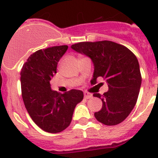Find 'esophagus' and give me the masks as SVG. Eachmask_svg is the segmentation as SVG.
Returning <instances> with one entry per match:
<instances>
[{"label":"esophagus","mask_w":158,"mask_h":158,"mask_svg":"<svg viewBox=\"0 0 158 158\" xmlns=\"http://www.w3.org/2000/svg\"><path fill=\"white\" fill-rule=\"evenodd\" d=\"M84 98L86 99L91 98H92V94H91L88 93V92H84Z\"/></svg>","instance_id":"34e87169"}]
</instances>
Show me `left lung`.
<instances>
[{
	"instance_id": "8db88e82",
	"label": "left lung",
	"mask_w": 158,
	"mask_h": 158,
	"mask_svg": "<svg viewBox=\"0 0 158 158\" xmlns=\"http://www.w3.org/2000/svg\"><path fill=\"white\" fill-rule=\"evenodd\" d=\"M72 49L91 59L94 66L91 84H96L97 79L102 77L109 86L102 96L93 94L102 102V109L94 113L97 120L108 126L123 122L135 106L142 83L135 55L111 41L79 42L72 45Z\"/></svg>"
}]
</instances>
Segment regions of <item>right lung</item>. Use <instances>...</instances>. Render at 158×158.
Returning a JSON list of instances; mask_svg holds the SVG:
<instances>
[{
	"instance_id": "add662e5",
	"label": "right lung",
	"mask_w": 158,
	"mask_h": 158,
	"mask_svg": "<svg viewBox=\"0 0 158 158\" xmlns=\"http://www.w3.org/2000/svg\"><path fill=\"white\" fill-rule=\"evenodd\" d=\"M68 48V45H60L36 51L23 64L20 72L25 107L33 121L49 133H58L69 127L74 109L83 99L82 90L58 94L51 89L49 82Z\"/></svg>"
}]
</instances>
